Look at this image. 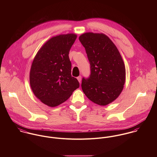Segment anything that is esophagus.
I'll return each instance as SVG.
<instances>
[{"label": "esophagus", "instance_id": "1", "mask_svg": "<svg viewBox=\"0 0 157 157\" xmlns=\"http://www.w3.org/2000/svg\"><path fill=\"white\" fill-rule=\"evenodd\" d=\"M77 78L78 81L80 83V82H81V80H82V76H80H80H78Z\"/></svg>", "mask_w": 157, "mask_h": 157}]
</instances>
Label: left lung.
I'll list each match as a JSON object with an SVG mask.
<instances>
[{"label": "left lung", "instance_id": "1", "mask_svg": "<svg viewBox=\"0 0 157 157\" xmlns=\"http://www.w3.org/2000/svg\"><path fill=\"white\" fill-rule=\"evenodd\" d=\"M90 65V77L83 78L82 88L90 101L106 106L123 90L126 69L117 46L105 34L86 33L79 37Z\"/></svg>", "mask_w": 157, "mask_h": 157}]
</instances>
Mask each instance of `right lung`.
Segmentation results:
<instances>
[{
  "label": "right lung",
  "mask_w": 157,
  "mask_h": 157,
  "mask_svg": "<svg viewBox=\"0 0 157 157\" xmlns=\"http://www.w3.org/2000/svg\"><path fill=\"white\" fill-rule=\"evenodd\" d=\"M77 35L60 34L46 41L37 52L29 72V83L35 96L49 107L57 106L79 87L71 75L69 52Z\"/></svg>",
  "instance_id": "right-lung-1"
}]
</instances>
